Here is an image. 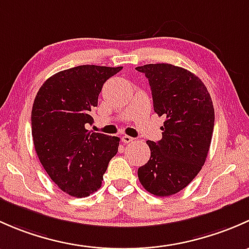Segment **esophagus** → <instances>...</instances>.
<instances>
[{
    "label": "esophagus",
    "mask_w": 249,
    "mask_h": 249,
    "mask_svg": "<svg viewBox=\"0 0 249 249\" xmlns=\"http://www.w3.org/2000/svg\"><path fill=\"white\" fill-rule=\"evenodd\" d=\"M121 140H122V142H124V143H129V142H133V138L132 137H129V135H124V137L121 138Z\"/></svg>",
    "instance_id": "34e87169"
}]
</instances>
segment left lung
Returning <instances> with one entry per match:
<instances>
[{"instance_id": "obj_1", "label": "left lung", "mask_w": 249, "mask_h": 249, "mask_svg": "<svg viewBox=\"0 0 249 249\" xmlns=\"http://www.w3.org/2000/svg\"><path fill=\"white\" fill-rule=\"evenodd\" d=\"M135 69L148 79L153 109L165 119L162 139L146 142L151 157L138 169V178L153 196H173L193 181L206 160L214 125L211 96L196 74L178 66Z\"/></svg>"}]
</instances>
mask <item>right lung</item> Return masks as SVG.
<instances>
[{
  "mask_svg": "<svg viewBox=\"0 0 249 249\" xmlns=\"http://www.w3.org/2000/svg\"><path fill=\"white\" fill-rule=\"evenodd\" d=\"M122 67L84 65L61 71L37 92L31 114L36 152L61 191L85 198L98 191L120 138L91 133L89 111L104 83Z\"/></svg>",
  "mask_w": 249,
  "mask_h": 249,
  "instance_id": "right-lung-1",
  "label": "right lung"
}]
</instances>
